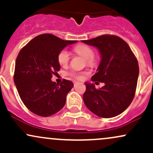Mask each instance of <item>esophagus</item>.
Returning <instances> with one entry per match:
<instances>
[{"mask_svg": "<svg viewBox=\"0 0 153 153\" xmlns=\"http://www.w3.org/2000/svg\"><path fill=\"white\" fill-rule=\"evenodd\" d=\"M79 84L78 82H74V87L76 85H77V84Z\"/></svg>", "mask_w": 153, "mask_h": 153, "instance_id": "obj_1", "label": "esophagus"}]
</instances>
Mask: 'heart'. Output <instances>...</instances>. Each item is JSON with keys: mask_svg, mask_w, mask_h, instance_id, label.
<instances>
[{"mask_svg": "<svg viewBox=\"0 0 153 153\" xmlns=\"http://www.w3.org/2000/svg\"><path fill=\"white\" fill-rule=\"evenodd\" d=\"M77 54L82 56L87 61V64L89 66H94L96 64V59H94V51L91 47L87 45H78L74 48ZM70 54L66 49H63L59 52L58 55V61L61 66H66L69 62ZM85 73L73 71L71 75L77 79H83Z\"/></svg>", "mask_w": 153, "mask_h": 153, "instance_id": "obj_1", "label": "heart"}]
</instances>
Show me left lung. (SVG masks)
<instances>
[{
  "label": "left lung",
  "mask_w": 153,
  "mask_h": 153,
  "mask_svg": "<svg viewBox=\"0 0 153 153\" xmlns=\"http://www.w3.org/2000/svg\"><path fill=\"white\" fill-rule=\"evenodd\" d=\"M82 42L99 50L101 61L91 79L105 83L97 89L93 83L85 82L84 104L100 117L119 115L130 106L135 94L139 76L137 59L129 45L117 36L102 35Z\"/></svg>",
  "instance_id": "left-lung-1"
}]
</instances>
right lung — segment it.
<instances>
[{"instance_id": "right-lung-1", "label": "right lung", "mask_w": 153, "mask_h": 153, "mask_svg": "<svg viewBox=\"0 0 153 153\" xmlns=\"http://www.w3.org/2000/svg\"><path fill=\"white\" fill-rule=\"evenodd\" d=\"M77 41H64L50 33L37 36L19 52L16 61L14 83L26 107L41 117H49L65 105L66 95L74 87L71 81L52 82L60 70L58 55Z\"/></svg>"}]
</instances>
